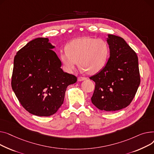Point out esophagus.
Here are the masks:
<instances>
[{
	"mask_svg": "<svg viewBox=\"0 0 154 154\" xmlns=\"http://www.w3.org/2000/svg\"><path fill=\"white\" fill-rule=\"evenodd\" d=\"M85 79H86V78L83 77V76H79V77L78 78V80L79 81H84V80H85Z\"/></svg>",
	"mask_w": 154,
	"mask_h": 154,
	"instance_id": "1",
	"label": "esophagus"
}]
</instances>
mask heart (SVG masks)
Listing matches in <instances>:
<instances>
[{"label": "heart", "instance_id": "b5f03b06", "mask_svg": "<svg viewBox=\"0 0 154 154\" xmlns=\"http://www.w3.org/2000/svg\"><path fill=\"white\" fill-rule=\"evenodd\" d=\"M66 52L60 58L64 69L73 71L78 66L88 75H94L104 66L109 55V45L103 39L81 37L70 42L65 47Z\"/></svg>", "mask_w": 154, "mask_h": 154}]
</instances>
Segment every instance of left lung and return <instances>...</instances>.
Instances as JSON below:
<instances>
[{
	"label": "left lung",
	"mask_w": 154,
	"mask_h": 154,
	"mask_svg": "<svg viewBox=\"0 0 154 154\" xmlns=\"http://www.w3.org/2000/svg\"><path fill=\"white\" fill-rule=\"evenodd\" d=\"M110 57L106 66L90 77L95 82L92 103L106 112L119 111L128 106L140 83L138 57L121 37L108 35Z\"/></svg>",
	"instance_id": "left-lung-1"
}]
</instances>
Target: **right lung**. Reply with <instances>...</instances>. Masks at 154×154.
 <instances>
[{
  "instance_id": "add662e5",
  "label": "right lung",
  "mask_w": 154,
  "mask_h": 154,
  "mask_svg": "<svg viewBox=\"0 0 154 154\" xmlns=\"http://www.w3.org/2000/svg\"><path fill=\"white\" fill-rule=\"evenodd\" d=\"M54 47L47 38H37L18 51L14 58L12 89L24 109L35 116L56 113L68 86L77 81L61 68Z\"/></svg>"
}]
</instances>
